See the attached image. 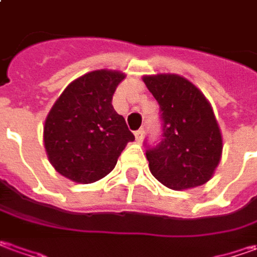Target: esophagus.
I'll return each instance as SVG.
<instances>
[{
    "label": "esophagus",
    "mask_w": 257,
    "mask_h": 257,
    "mask_svg": "<svg viewBox=\"0 0 257 257\" xmlns=\"http://www.w3.org/2000/svg\"><path fill=\"white\" fill-rule=\"evenodd\" d=\"M144 129H139V131H137L135 132V139H137V142H141L142 141V138H144Z\"/></svg>",
    "instance_id": "1"
}]
</instances>
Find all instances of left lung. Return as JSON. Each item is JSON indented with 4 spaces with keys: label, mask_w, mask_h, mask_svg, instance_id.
<instances>
[{
    "label": "left lung",
    "mask_w": 257,
    "mask_h": 257,
    "mask_svg": "<svg viewBox=\"0 0 257 257\" xmlns=\"http://www.w3.org/2000/svg\"><path fill=\"white\" fill-rule=\"evenodd\" d=\"M164 119V139L146 152L149 171L166 188L185 190L210 181L223 139L210 102L196 85L176 74L142 76Z\"/></svg>",
    "instance_id": "1"
}]
</instances>
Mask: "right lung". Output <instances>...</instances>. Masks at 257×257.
Instances as JSON below:
<instances>
[{
  "instance_id": "add662e5",
  "label": "right lung",
  "mask_w": 257,
  "mask_h": 257,
  "mask_svg": "<svg viewBox=\"0 0 257 257\" xmlns=\"http://www.w3.org/2000/svg\"><path fill=\"white\" fill-rule=\"evenodd\" d=\"M125 74L96 69L64 89L44 123V146L54 169L76 183L105 178L135 137L112 106Z\"/></svg>"
}]
</instances>
